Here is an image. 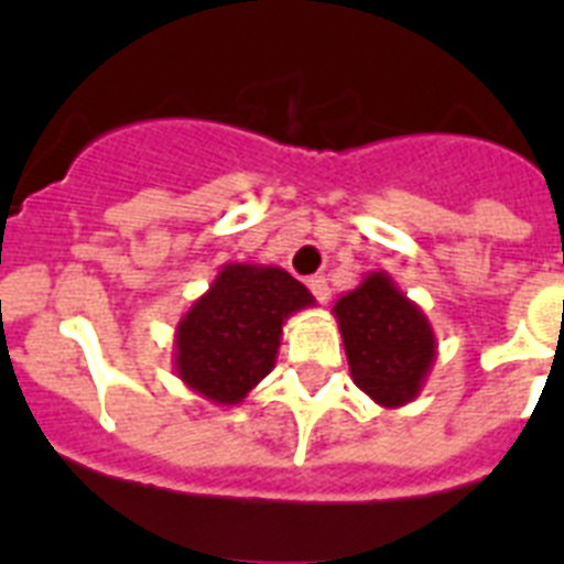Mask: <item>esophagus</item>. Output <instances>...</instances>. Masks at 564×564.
<instances>
[{
	"instance_id": "34e87169",
	"label": "esophagus",
	"mask_w": 564,
	"mask_h": 564,
	"mask_svg": "<svg viewBox=\"0 0 564 564\" xmlns=\"http://www.w3.org/2000/svg\"><path fill=\"white\" fill-rule=\"evenodd\" d=\"M307 288H311V293L318 299V302H322V305H325L327 299H330V285H327L325 276H311L307 279Z\"/></svg>"
}]
</instances>
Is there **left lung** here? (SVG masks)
I'll return each instance as SVG.
<instances>
[{"label":"left lung","mask_w":564,"mask_h":564,"mask_svg":"<svg viewBox=\"0 0 564 564\" xmlns=\"http://www.w3.org/2000/svg\"><path fill=\"white\" fill-rule=\"evenodd\" d=\"M350 376L383 410L406 406L421 395L437 358L430 318L392 282L370 271L361 285L333 305Z\"/></svg>","instance_id":"left-lung-1"}]
</instances>
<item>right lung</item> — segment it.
I'll list each match as a JSON object with an SVG mask.
<instances>
[{
  "mask_svg": "<svg viewBox=\"0 0 564 564\" xmlns=\"http://www.w3.org/2000/svg\"><path fill=\"white\" fill-rule=\"evenodd\" d=\"M313 305L282 268L228 262L177 322L174 372L206 401L237 406L276 367L288 318Z\"/></svg>",
  "mask_w": 564,
  "mask_h": 564,
  "instance_id": "add662e5",
  "label": "right lung"
}]
</instances>
